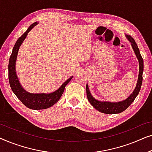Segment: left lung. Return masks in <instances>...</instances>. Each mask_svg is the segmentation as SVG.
Returning a JSON list of instances; mask_svg holds the SVG:
<instances>
[{"label": "left lung", "instance_id": "1", "mask_svg": "<svg viewBox=\"0 0 152 152\" xmlns=\"http://www.w3.org/2000/svg\"><path fill=\"white\" fill-rule=\"evenodd\" d=\"M126 38L128 40L132 43V46L134 49V51L136 54L137 58H138L139 61V75L137 85L136 88L134 89V92L132 93V95L126 99L125 100H123L119 102H99L97 99H95L92 95H91L88 85H86V95L87 98L91 104L97 109L99 112H102L103 113L107 114H115V113H120L121 112L124 111L127 108L129 107L138 94L140 92L141 85L142 82V72H143V59L142 56L140 53V50L137 45L136 41L132 37L129 35H126Z\"/></svg>", "mask_w": 152, "mask_h": 152}]
</instances>
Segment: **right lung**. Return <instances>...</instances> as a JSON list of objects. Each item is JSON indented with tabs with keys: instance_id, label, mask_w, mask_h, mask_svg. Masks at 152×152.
I'll use <instances>...</instances> for the list:
<instances>
[{
	"instance_id": "right-lung-1",
	"label": "right lung",
	"mask_w": 152,
	"mask_h": 152,
	"mask_svg": "<svg viewBox=\"0 0 152 152\" xmlns=\"http://www.w3.org/2000/svg\"><path fill=\"white\" fill-rule=\"evenodd\" d=\"M37 24V23L35 22L31 25L26 32L18 39L17 41H16L15 45H14L12 55L10 58L9 65H8V77H9L10 87H11L12 90L14 94L16 95V96L18 97V99L29 109L40 110L48 109V108L52 107V106L59 101L60 97H61L62 94H63L66 86L70 82L72 77L66 80L60 86L59 89H57L55 92L48 93V94H45V93H38V94L30 93L26 92L22 88V86H20L19 81H18L17 76H16L15 70V65L18 51L23 41H24V39H26V36L28 35V33Z\"/></svg>"
}]
</instances>
